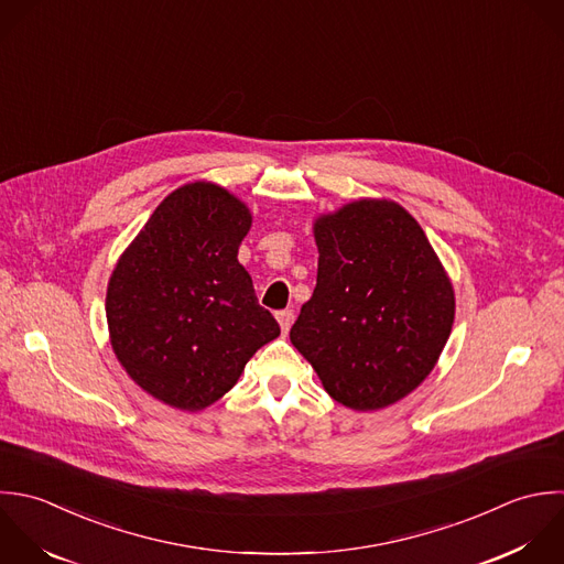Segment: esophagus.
Listing matches in <instances>:
<instances>
[{
    "label": "esophagus",
    "instance_id": "obj_1",
    "mask_svg": "<svg viewBox=\"0 0 564 564\" xmlns=\"http://www.w3.org/2000/svg\"><path fill=\"white\" fill-rule=\"evenodd\" d=\"M276 321H279L283 334H288L290 327H292V321H294V310H281V312H276Z\"/></svg>",
    "mask_w": 564,
    "mask_h": 564
}]
</instances>
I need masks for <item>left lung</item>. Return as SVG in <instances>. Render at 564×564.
Returning a JSON list of instances; mask_svg holds the SVG:
<instances>
[{
    "label": "left lung",
    "instance_id": "8db88e82",
    "mask_svg": "<svg viewBox=\"0 0 564 564\" xmlns=\"http://www.w3.org/2000/svg\"><path fill=\"white\" fill-rule=\"evenodd\" d=\"M318 276L290 329L325 391L378 411L433 371L455 321L453 285L420 224L395 202L360 199L314 226Z\"/></svg>",
    "mask_w": 564,
    "mask_h": 564
}]
</instances>
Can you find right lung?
Instances as JSON below:
<instances>
[{
	"mask_svg": "<svg viewBox=\"0 0 564 564\" xmlns=\"http://www.w3.org/2000/svg\"><path fill=\"white\" fill-rule=\"evenodd\" d=\"M248 208L221 186L173 191L120 257L107 288L113 354L147 393L202 411L281 334L237 261Z\"/></svg>",
	"mask_w": 564,
	"mask_h": 564,
	"instance_id": "right-lung-1",
	"label": "right lung"
}]
</instances>
